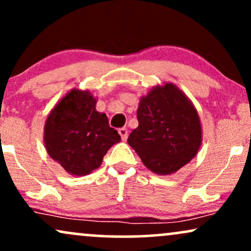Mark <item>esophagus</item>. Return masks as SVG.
I'll use <instances>...</instances> for the list:
<instances>
[{
  "instance_id": "1",
  "label": "esophagus",
  "mask_w": 251,
  "mask_h": 251,
  "mask_svg": "<svg viewBox=\"0 0 251 251\" xmlns=\"http://www.w3.org/2000/svg\"><path fill=\"white\" fill-rule=\"evenodd\" d=\"M118 132H119L120 137H122L123 140L127 139V137H128V131H127V128H125V127L119 128V131H118Z\"/></svg>"
}]
</instances>
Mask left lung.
I'll return each mask as SVG.
<instances>
[{
	"instance_id": "left-lung-1",
	"label": "left lung",
	"mask_w": 251,
	"mask_h": 251,
	"mask_svg": "<svg viewBox=\"0 0 251 251\" xmlns=\"http://www.w3.org/2000/svg\"><path fill=\"white\" fill-rule=\"evenodd\" d=\"M138 127L127 143L155 175L177 172L201 145V125L191 100L175 83L164 82L139 100Z\"/></svg>"
}]
</instances>
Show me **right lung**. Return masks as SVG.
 <instances>
[{
    "label": "right lung",
    "mask_w": 251,
    "mask_h": 251,
    "mask_svg": "<svg viewBox=\"0 0 251 251\" xmlns=\"http://www.w3.org/2000/svg\"><path fill=\"white\" fill-rule=\"evenodd\" d=\"M97 101L87 89L73 88L46 119L43 143L47 153L72 176L93 172L108 150L122 140L109 127L106 114L96 109Z\"/></svg>",
    "instance_id": "obj_1"
}]
</instances>
